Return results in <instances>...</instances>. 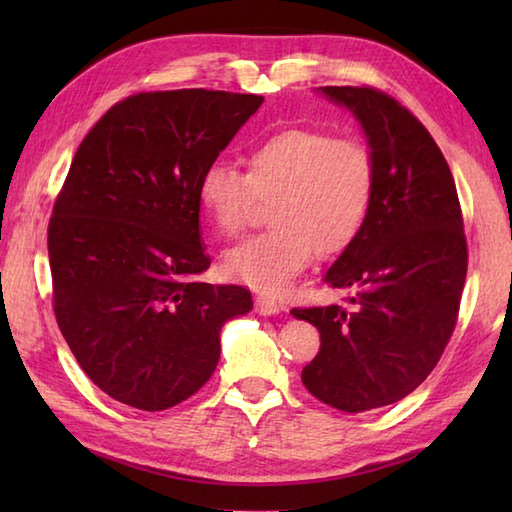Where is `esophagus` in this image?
I'll return each mask as SVG.
<instances>
[{"instance_id":"esophagus-1","label":"esophagus","mask_w":512,"mask_h":512,"mask_svg":"<svg viewBox=\"0 0 512 512\" xmlns=\"http://www.w3.org/2000/svg\"><path fill=\"white\" fill-rule=\"evenodd\" d=\"M255 308H257L259 314H264V317H270V314H279L281 310H284L281 303H277L275 299H270V297H257Z\"/></svg>"}]
</instances>
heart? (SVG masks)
Wrapping results in <instances>:
<instances>
[{
  "label": "heart",
  "instance_id": "b5f03b06",
  "mask_svg": "<svg viewBox=\"0 0 512 512\" xmlns=\"http://www.w3.org/2000/svg\"><path fill=\"white\" fill-rule=\"evenodd\" d=\"M246 173L211 162L198 178V204L213 231H242L255 200H270L268 231L224 255V273L259 292L286 290L314 253L350 248L372 215L378 169L358 140L314 129H286L248 149Z\"/></svg>",
  "mask_w": 512,
  "mask_h": 512
}]
</instances>
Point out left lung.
I'll list each match as a JSON object with an SVG mask.
<instances>
[{
	"instance_id": "left-lung-1",
	"label": "left lung",
	"mask_w": 512,
	"mask_h": 512,
	"mask_svg": "<svg viewBox=\"0 0 512 512\" xmlns=\"http://www.w3.org/2000/svg\"><path fill=\"white\" fill-rule=\"evenodd\" d=\"M319 94L361 123L378 169L372 215L323 281L347 306L295 308L321 332L301 380L314 398L361 413L409 396L438 365L458 319L466 237L458 191L440 147L398 101L374 88Z\"/></svg>"
}]
</instances>
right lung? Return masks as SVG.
Instances as JSON below:
<instances>
[{
    "mask_svg": "<svg viewBox=\"0 0 512 512\" xmlns=\"http://www.w3.org/2000/svg\"><path fill=\"white\" fill-rule=\"evenodd\" d=\"M264 96L140 92L76 149L48 226L54 314L96 387L162 411L220 361L226 321L253 310L242 286L195 279L211 266L195 187Z\"/></svg>",
    "mask_w": 512,
    "mask_h": 512,
    "instance_id": "right-lung-1",
    "label": "right lung"
}]
</instances>
